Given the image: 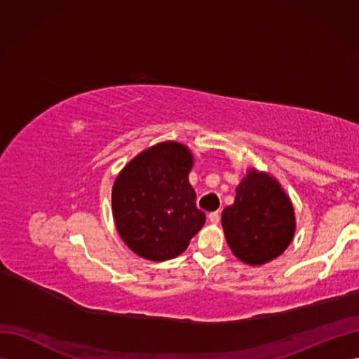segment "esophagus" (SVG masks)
I'll list each match as a JSON object with an SVG mask.
<instances>
[{"instance_id": "1", "label": "esophagus", "mask_w": 359, "mask_h": 359, "mask_svg": "<svg viewBox=\"0 0 359 359\" xmlns=\"http://www.w3.org/2000/svg\"><path fill=\"white\" fill-rule=\"evenodd\" d=\"M208 220L212 223V224H217L220 222V211H214V212H210L208 215Z\"/></svg>"}]
</instances>
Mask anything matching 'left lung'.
<instances>
[{
  "mask_svg": "<svg viewBox=\"0 0 359 359\" xmlns=\"http://www.w3.org/2000/svg\"><path fill=\"white\" fill-rule=\"evenodd\" d=\"M226 241L233 255L248 265L278 257L295 233L289 198L266 173L250 170L236 187L233 205L222 214Z\"/></svg>",
  "mask_w": 359,
  "mask_h": 359,
  "instance_id": "8db88e82",
  "label": "left lung"
}]
</instances>
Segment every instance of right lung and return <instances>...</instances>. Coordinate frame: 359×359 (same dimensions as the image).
<instances>
[{"mask_svg": "<svg viewBox=\"0 0 359 359\" xmlns=\"http://www.w3.org/2000/svg\"><path fill=\"white\" fill-rule=\"evenodd\" d=\"M187 147L163 142L135 157L112 190L118 233L133 252L161 262L181 255L205 223L189 182Z\"/></svg>", "mask_w": 359, "mask_h": 359, "instance_id": "1", "label": "right lung"}]
</instances>
